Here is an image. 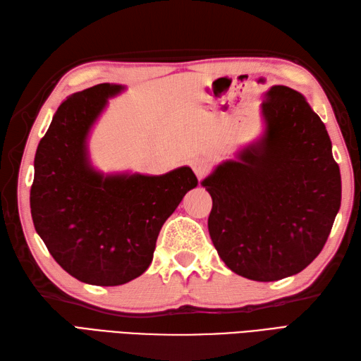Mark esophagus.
Segmentation results:
<instances>
[{
  "label": "esophagus",
  "instance_id": "esophagus-1",
  "mask_svg": "<svg viewBox=\"0 0 361 361\" xmlns=\"http://www.w3.org/2000/svg\"><path fill=\"white\" fill-rule=\"evenodd\" d=\"M191 169H192V171H195L197 178L202 179L209 171V165L205 161H195L191 164Z\"/></svg>",
  "mask_w": 361,
  "mask_h": 361
}]
</instances>
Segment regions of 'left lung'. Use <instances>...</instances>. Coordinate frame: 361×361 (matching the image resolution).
Wrapping results in <instances>:
<instances>
[{
	"label": "left lung",
	"mask_w": 361,
	"mask_h": 361,
	"mask_svg": "<svg viewBox=\"0 0 361 361\" xmlns=\"http://www.w3.org/2000/svg\"><path fill=\"white\" fill-rule=\"evenodd\" d=\"M265 133L216 166L208 231L235 274L256 282L294 276L319 256L340 209L341 178L326 127L302 93L271 87Z\"/></svg>",
	"instance_id": "8db88e82"
}]
</instances>
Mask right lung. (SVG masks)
<instances>
[{
    "mask_svg": "<svg viewBox=\"0 0 361 361\" xmlns=\"http://www.w3.org/2000/svg\"><path fill=\"white\" fill-rule=\"evenodd\" d=\"M124 90L98 84L59 105L35 154L30 211L58 265L84 283L118 286L144 274L162 225L197 185L190 166L162 176L102 174L87 137L109 98Z\"/></svg>",
    "mask_w": 361,
    "mask_h": 361,
    "instance_id": "1",
    "label": "right lung"
}]
</instances>
